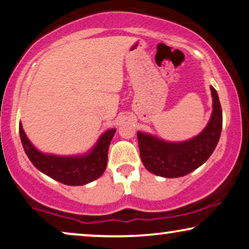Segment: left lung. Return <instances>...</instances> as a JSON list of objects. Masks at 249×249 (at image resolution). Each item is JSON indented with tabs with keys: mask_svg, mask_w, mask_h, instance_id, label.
<instances>
[{
	"mask_svg": "<svg viewBox=\"0 0 249 249\" xmlns=\"http://www.w3.org/2000/svg\"><path fill=\"white\" fill-rule=\"evenodd\" d=\"M213 111L205 129L189 141L170 142L149 134L137 132L142 164L149 172L164 178L188 175L207 161L220 139L222 130V108L216 90L211 86Z\"/></svg>",
	"mask_w": 249,
	"mask_h": 249,
	"instance_id": "8db88e82",
	"label": "left lung"
}]
</instances>
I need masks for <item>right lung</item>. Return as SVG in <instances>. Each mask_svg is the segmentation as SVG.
I'll return each instance as SVG.
<instances>
[{"instance_id": "right-lung-1", "label": "right lung", "mask_w": 249, "mask_h": 249, "mask_svg": "<svg viewBox=\"0 0 249 249\" xmlns=\"http://www.w3.org/2000/svg\"><path fill=\"white\" fill-rule=\"evenodd\" d=\"M20 139L30 162L46 176L68 186H81L100 178L107 164V151L115 129L101 136L89 153L79 156H59L44 154L35 148L19 124Z\"/></svg>"}]
</instances>
